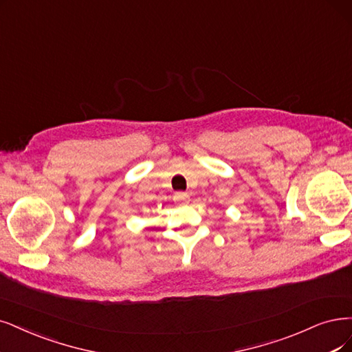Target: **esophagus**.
Returning <instances> with one entry per match:
<instances>
[{
	"mask_svg": "<svg viewBox=\"0 0 352 352\" xmlns=\"http://www.w3.org/2000/svg\"><path fill=\"white\" fill-rule=\"evenodd\" d=\"M175 199H177L178 201H181V203H188V200H190V196H188L187 192L179 191V192H177V194H175Z\"/></svg>",
	"mask_w": 352,
	"mask_h": 352,
	"instance_id": "obj_1",
	"label": "esophagus"
}]
</instances>
